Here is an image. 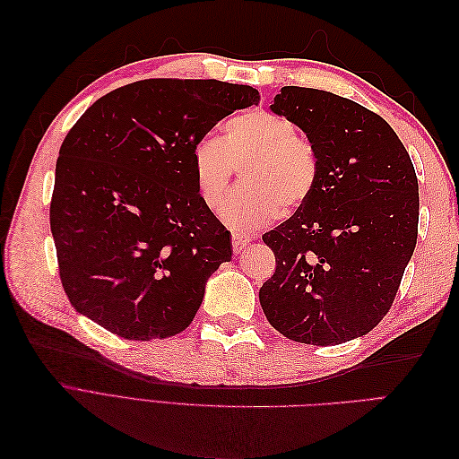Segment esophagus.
<instances>
[{"label": "esophagus", "mask_w": 459, "mask_h": 459, "mask_svg": "<svg viewBox=\"0 0 459 459\" xmlns=\"http://www.w3.org/2000/svg\"><path fill=\"white\" fill-rule=\"evenodd\" d=\"M248 243H251V239H248L247 235H243V233H233L231 235V245H233L235 253H241Z\"/></svg>", "instance_id": "esophagus-1"}]
</instances>
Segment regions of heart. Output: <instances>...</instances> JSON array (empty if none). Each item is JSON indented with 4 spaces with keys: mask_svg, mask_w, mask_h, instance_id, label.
<instances>
[{
    "mask_svg": "<svg viewBox=\"0 0 459 459\" xmlns=\"http://www.w3.org/2000/svg\"><path fill=\"white\" fill-rule=\"evenodd\" d=\"M193 174L203 203L216 211L224 203L235 169L241 187L221 208V220L239 231H253L310 199L317 182V159L308 140L287 117L247 110L224 124L221 142L203 137L191 152Z\"/></svg>",
    "mask_w": 459,
    "mask_h": 459,
    "instance_id": "1",
    "label": "heart"
}]
</instances>
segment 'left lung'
I'll use <instances>...</instances> for the list:
<instances>
[{"label": "left lung", "mask_w": 459, "mask_h": 459, "mask_svg": "<svg viewBox=\"0 0 459 459\" xmlns=\"http://www.w3.org/2000/svg\"><path fill=\"white\" fill-rule=\"evenodd\" d=\"M270 108L307 134L317 182L293 216L262 235L275 273L260 287V307L290 341L362 337L391 310L418 241L411 159L379 115L346 97L285 86Z\"/></svg>", "instance_id": "1"}]
</instances>
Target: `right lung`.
I'll use <instances>...</instances> for the list:
<instances>
[{"mask_svg": "<svg viewBox=\"0 0 459 459\" xmlns=\"http://www.w3.org/2000/svg\"><path fill=\"white\" fill-rule=\"evenodd\" d=\"M258 97L220 80L151 78L78 118L49 211L76 312L130 341L172 337L193 322L206 280L231 260V233L199 197L193 145Z\"/></svg>", "mask_w": 459, "mask_h": 459, "instance_id": "add662e5", "label": "right lung"}]
</instances>
